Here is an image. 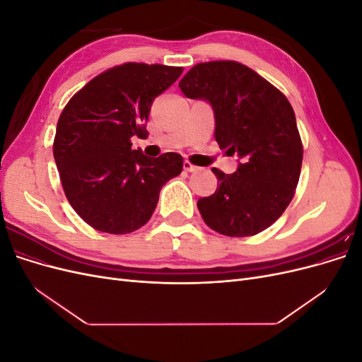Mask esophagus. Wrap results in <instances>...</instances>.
Returning <instances> with one entry per match:
<instances>
[{
    "label": "esophagus",
    "mask_w": 362,
    "mask_h": 362,
    "mask_svg": "<svg viewBox=\"0 0 362 362\" xmlns=\"http://www.w3.org/2000/svg\"><path fill=\"white\" fill-rule=\"evenodd\" d=\"M184 170L185 172H198L199 168L194 166V164H192L190 161H184Z\"/></svg>",
    "instance_id": "34e87169"
}]
</instances>
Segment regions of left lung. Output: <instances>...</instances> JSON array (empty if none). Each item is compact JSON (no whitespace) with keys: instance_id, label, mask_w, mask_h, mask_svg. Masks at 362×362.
<instances>
[{"instance_id":"1","label":"left lung","mask_w":362,"mask_h":362,"mask_svg":"<svg viewBox=\"0 0 362 362\" xmlns=\"http://www.w3.org/2000/svg\"><path fill=\"white\" fill-rule=\"evenodd\" d=\"M182 93L211 104L214 137L237 172L217 177L214 194L198 201L204 222L228 237H249L275 223L299 182L303 148L293 107L255 71L231 60L193 66L180 81Z\"/></svg>"}]
</instances>
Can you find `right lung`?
<instances>
[{"instance_id":"add662e5","label":"right lung","mask_w":362,"mask_h":362,"mask_svg":"<svg viewBox=\"0 0 362 362\" xmlns=\"http://www.w3.org/2000/svg\"><path fill=\"white\" fill-rule=\"evenodd\" d=\"M182 68L124 63L76 92L59 117L54 160L64 194L96 231L129 234L154 213L160 190L182 170V157L157 158L131 148L146 137L156 98L180 78Z\"/></svg>"}]
</instances>
